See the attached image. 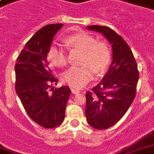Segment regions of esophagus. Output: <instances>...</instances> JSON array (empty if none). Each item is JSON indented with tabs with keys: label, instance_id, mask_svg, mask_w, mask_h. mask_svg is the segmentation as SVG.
<instances>
[{
	"label": "esophagus",
	"instance_id": "1",
	"mask_svg": "<svg viewBox=\"0 0 154 154\" xmlns=\"http://www.w3.org/2000/svg\"><path fill=\"white\" fill-rule=\"evenodd\" d=\"M71 92H72V94H77L79 93V89H76V88H71Z\"/></svg>",
	"mask_w": 154,
	"mask_h": 154
}]
</instances>
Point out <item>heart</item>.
<instances>
[{"label":"heart","mask_w":154,"mask_h":154,"mask_svg":"<svg viewBox=\"0 0 154 154\" xmlns=\"http://www.w3.org/2000/svg\"><path fill=\"white\" fill-rule=\"evenodd\" d=\"M69 48L83 51L80 66H72L62 74V80L70 87L81 88L93 79L94 73L102 74L111 62V52L104 42H98L94 36L81 32L67 36L64 39ZM48 60L51 66L62 67L66 64V51L59 43L51 45L48 51Z\"/></svg>","instance_id":"obj_1"}]
</instances>
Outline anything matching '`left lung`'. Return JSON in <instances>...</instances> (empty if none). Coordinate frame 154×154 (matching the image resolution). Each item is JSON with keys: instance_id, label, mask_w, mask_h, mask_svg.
I'll use <instances>...</instances> for the list:
<instances>
[{"instance_id": "1", "label": "left lung", "mask_w": 154, "mask_h": 154, "mask_svg": "<svg viewBox=\"0 0 154 154\" xmlns=\"http://www.w3.org/2000/svg\"><path fill=\"white\" fill-rule=\"evenodd\" d=\"M87 29L102 33L112 45V63L99 85L86 94L85 116L90 126L104 130L125 114L134 101L139 79L136 61L122 37L106 26L92 25Z\"/></svg>"}]
</instances>
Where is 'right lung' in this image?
Segmentation results:
<instances>
[{
	"label": "right lung",
	"instance_id": "add662e5",
	"mask_svg": "<svg viewBox=\"0 0 154 154\" xmlns=\"http://www.w3.org/2000/svg\"><path fill=\"white\" fill-rule=\"evenodd\" d=\"M62 23L49 24L33 34L17 58L15 91L24 109L32 121L42 127L51 129L60 125L65 118L70 89L67 86L51 88L58 79L51 74L48 51L54 36Z\"/></svg>",
	"mask_w": 154,
	"mask_h": 154
}]
</instances>
